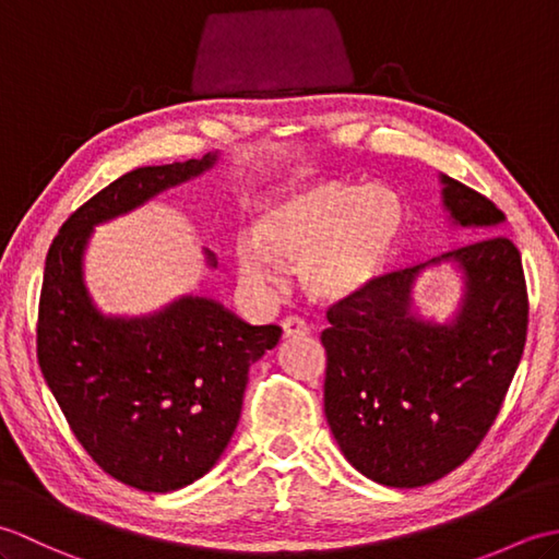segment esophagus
<instances>
[{
	"label": "esophagus",
	"mask_w": 559,
	"mask_h": 559,
	"mask_svg": "<svg viewBox=\"0 0 559 559\" xmlns=\"http://www.w3.org/2000/svg\"><path fill=\"white\" fill-rule=\"evenodd\" d=\"M307 334H310V326H307L302 317L290 314L283 319V336L286 338H298V336H307Z\"/></svg>",
	"instance_id": "1"
}]
</instances>
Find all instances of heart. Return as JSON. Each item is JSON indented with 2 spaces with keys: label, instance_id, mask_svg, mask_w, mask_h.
Segmentation results:
<instances>
[{
  "label": "heart",
  "instance_id": "b5f03b06",
  "mask_svg": "<svg viewBox=\"0 0 559 559\" xmlns=\"http://www.w3.org/2000/svg\"><path fill=\"white\" fill-rule=\"evenodd\" d=\"M406 228V204L386 185L324 180L278 197L259 213L254 240L235 259L252 286L276 281V264L300 266L314 298L341 300L382 273Z\"/></svg>",
  "mask_w": 559,
  "mask_h": 559
}]
</instances>
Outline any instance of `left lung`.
Segmentation results:
<instances>
[{"label":"left lung","instance_id":"left-lung-1","mask_svg":"<svg viewBox=\"0 0 559 559\" xmlns=\"http://www.w3.org/2000/svg\"><path fill=\"white\" fill-rule=\"evenodd\" d=\"M449 216L492 228L504 213L488 197L442 175ZM454 260L467 293L454 323L409 312L426 265L377 276L329 307L324 413L355 468L389 488H420L461 466L502 408L526 346L528 293L516 245L490 235L427 263Z\"/></svg>","mask_w":559,"mask_h":559}]
</instances>
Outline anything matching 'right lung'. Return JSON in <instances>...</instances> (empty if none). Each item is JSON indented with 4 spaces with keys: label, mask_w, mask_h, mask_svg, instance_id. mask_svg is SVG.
<instances>
[{
    "label": "right lung",
    "mask_w": 559,
    "mask_h": 559,
    "mask_svg": "<svg viewBox=\"0 0 559 559\" xmlns=\"http://www.w3.org/2000/svg\"><path fill=\"white\" fill-rule=\"evenodd\" d=\"M216 156L146 165L79 206L47 249L38 307V365L71 432L129 488L170 492L213 468L240 420L249 365L281 326H252L209 298L151 317H103L83 286L93 225L187 182ZM209 264L216 261L209 254Z\"/></svg>",
    "instance_id": "right-lung-1"
}]
</instances>
